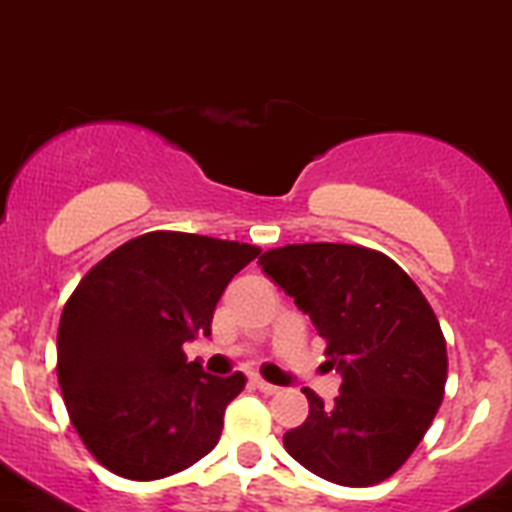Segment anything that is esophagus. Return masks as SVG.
Segmentation results:
<instances>
[{
	"instance_id": "1",
	"label": "esophagus",
	"mask_w": 512,
	"mask_h": 512,
	"mask_svg": "<svg viewBox=\"0 0 512 512\" xmlns=\"http://www.w3.org/2000/svg\"><path fill=\"white\" fill-rule=\"evenodd\" d=\"M252 385H255V388L260 390V393H265V395L278 393V385H273V382H265L262 377H252Z\"/></svg>"
}]
</instances>
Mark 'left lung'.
<instances>
[{
	"label": "left lung",
	"mask_w": 512,
	"mask_h": 512,
	"mask_svg": "<svg viewBox=\"0 0 512 512\" xmlns=\"http://www.w3.org/2000/svg\"><path fill=\"white\" fill-rule=\"evenodd\" d=\"M260 265L311 316L329 365L342 372L334 403L303 390L308 418L283 436L285 451L344 487L393 477L444 400L449 359L431 303L398 262L370 247L285 245Z\"/></svg>",
	"instance_id": "1"
}]
</instances>
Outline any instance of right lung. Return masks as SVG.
<instances>
[{"label":"right lung","instance_id":"right-lung-1","mask_svg":"<svg viewBox=\"0 0 512 512\" xmlns=\"http://www.w3.org/2000/svg\"><path fill=\"white\" fill-rule=\"evenodd\" d=\"M260 247L188 232H147L81 278L58 326L68 418L109 472L150 482L216 446L247 377L206 375L183 344L211 334L229 280Z\"/></svg>","mask_w":512,"mask_h":512}]
</instances>
